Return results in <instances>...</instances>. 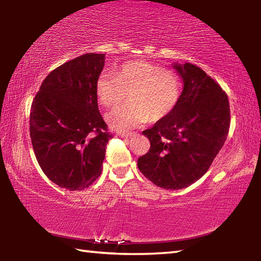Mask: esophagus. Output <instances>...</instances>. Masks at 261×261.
<instances>
[{
  "instance_id": "34e87169",
  "label": "esophagus",
  "mask_w": 261,
  "mask_h": 261,
  "mask_svg": "<svg viewBox=\"0 0 261 261\" xmlns=\"http://www.w3.org/2000/svg\"><path fill=\"white\" fill-rule=\"evenodd\" d=\"M120 136L122 138H131V137L135 136V134L134 132H124V134H120Z\"/></svg>"
}]
</instances>
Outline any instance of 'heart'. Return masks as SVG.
Returning a JSON list of instances; mask_svg holds the SVG:
<instances>
[{
  "instance_id": "obj_1",
  "label": "heart",
  "mask_w": 261,
  "mask_h": 261,
  "mask_svg": "<svg viewBox=\"0 0 261 261\" xmlns=\"http://www.w3.org/2000/svg\"><path fill=\"white\" fill-rule=\"evenodd\" d=\"M96 95L108 108L130 105L110 112L107 121L114 130L129 131L147 123L167 118L177 107L182 83L176 72L152 62L137 60L118 68L116 76L101 73L96 81Z\"/></svg>"
}]
</instances>
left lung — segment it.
Segmentation results:
<instances>
[{"label": "left lung", "mask_w": 261, "mask_h": 261, "mask_svg": "<svg viewBox=\"0 0 261 261\" xmlns=\"http://www.w3.org/2000/svg\"><path fill=\"white\" fill-rule=\"evenodd\" d=\"M184 87L171 115L143 131L151 148L138 159L145 177L166 190L187 188L205 175L230 126L228 96L197 65L174 64Z\"/></svg>", "instance_id": "8db88e82"}]
</instances>
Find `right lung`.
<instances>
[{"instance_id": "right-lung-1", "label": "right lung", "mask_w": 261, "mask_h": 261, "mask_svg": "<svg viewBox=\"0 0 261 261\" xmlns=\"http://www.w3.org/2000/svg\"><path fill=\"white\" fill-rule=\"evenodd\" d=\"M105 54L88 53L57 67L42 82L30 114V136L39 166L70 191L90 187L102 171L113 138L98 107L96 81Z\"/></svg>"}]
</instances>
